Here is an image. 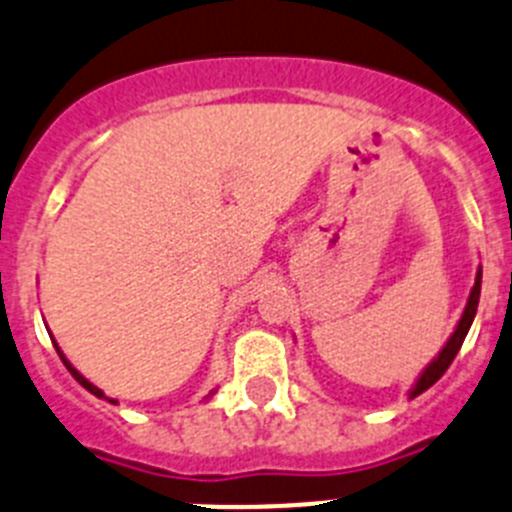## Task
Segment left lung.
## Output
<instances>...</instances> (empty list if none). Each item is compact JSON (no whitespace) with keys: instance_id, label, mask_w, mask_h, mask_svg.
Masks as SVG:
<instances>
[{"instance_id":"obj_1","label":"left lung","mask_w":512,"mask_h":512,"mask_svg":"<svg viewBox=\"0 0 512 512\" xmlns=\"http://www.w3.org/2000/svg\"><path fill=\"white\" fill-rule=\"evenodd\" d=\"M480 287H482V269H477V276H475V287H472L470 292V299H467V304H464V312L462 317H459L457 327H454L452 337L447 340V345H444L442 350H439V355L434 360H431L429 365H426L424 370H421L419 381L414 383V388L409 391V398H416L419 393H424L426 388H431L434 383L442 378L444 373H447V368L452 365V360L457 358L459 348H462L464 337H467V332H470L472 327V320H475L477 314V304H480Z\"/></svg>"}]
</instances>
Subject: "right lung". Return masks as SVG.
<instances>
[{"instance_id":"right-lung-1","label":"right lung","mask_w":512,"mask_h":512,"mask_svg":"<svg viewBox=\"0 0 512 512\" xmlns=\"http://www.w3.org/2000/svg\"><path fill=\"white\" fill-rule=\"evenodd\" d=\"M53 345H55V350H58L60 360H63V363H65V368H68V370H70V375H73L75 381L81 383V386H83V388H86V391H88V393H93V396H96V398H106V393H103V391H101V388H98V386H93V383H91V381H88V378H83V375H81V373H78V370H75V368H73V365H70V360H68V358H65V355H63V350H60V348H58V342H53ZM210 396H213V393H210ZM106 401H109V403H116V401H114V398H106Z\"/></svg>"}]
</instances>
